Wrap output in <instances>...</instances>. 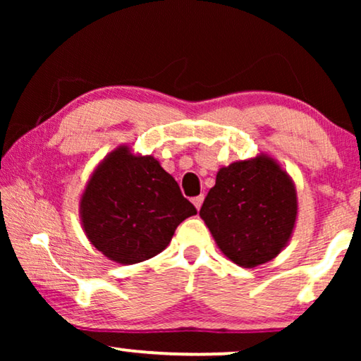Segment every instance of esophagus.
Instances as JSON below:
<instances>
[{"mask_svg": "<svg viewBox=\"0 0 361 361\" xmlns=\"http://www.w3.org/2000/svg\"><path fill=\"white\" fill-rule=\"evenodd\" d=\"M192 202H194L195 209H197V210H200L202 204H204V195H197V197H194V199H192Z\"/></svg>", "mask_w": 361, "mask_h": 361, "instance_id": "esophagus-1", "label": "esophagus"}]
</instances>
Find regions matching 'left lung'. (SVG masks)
Masks as SVG:
<instances>
[{"label":"left lung","instance_id":"8db88e82","mask_svg":"<svg viewBox=\"0 0 361 361\" xmlns=\"http://www.w3.org/2000/svg\"><path fill=\"white\" fill-rule=\"evenodd\" d=\"M295 215L293 180L264 156L221 167L200 209L219 248L243 268L279 255L293 233Z\"/></svg>","mask_w":361,"mask_h":361}]
</instances>
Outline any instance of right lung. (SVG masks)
Instances as JSON below:
<instances>
[{
  "label": "right lung",
  "mask_w": 361,
  "mask_h": 361,
  "mask_svg": "<svg viewBox=\"0 0 361 361\" xmlns=\"http://www.w3.org/2000/svg\"><path fill=\"white\" fill-rule=\"evenodd\" d=\"M80 214L98 251L116 263L135 264L161 253L180 221L197 209L154 157L133 156L120 147L93 172Z\"/></svg>",
  "instance_id": "1"
}]
</instances>
